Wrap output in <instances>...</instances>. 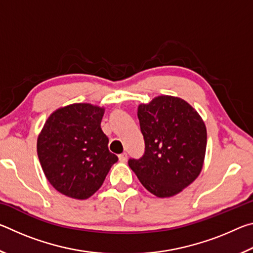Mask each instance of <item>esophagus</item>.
<instances>
[{"instance_id": "esophagus-1", "label": "esophagus", "mask_w": 253, "mask_h": 253, "mask_svg": "<svg viewBox=\"0 0 253 253\" xmlns=\"http://www.w3.org/2000/svg\"><path fill=\"white\" fill-rule=\"evenodd\" d=\"M118 158L121 162H126L127 161V153H122L121 155L118 156Z\"/></svg>"}]
</instances>
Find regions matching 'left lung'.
<instances>
[{"instance_id":"8db88e82","label":"left lung","mask_w":253,"mask_h":253,"mask_svg":"<svg viewBox=\"0 0 253 253\" xmlns=\"http://www.w3.org/2000/svg\"><path fill=\"white\" fill-rule=\"evenodd\" d=\"M137 116L145 140L144 155L128 165L143 186L158 198L181 192L199 176L207 149V127L181 98L160 96L139 105Z\"/></svg>"}]
</instances>
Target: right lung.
<instances>
[{
	"label": "right lung",
	"mask_w": 253,
	"mask_h": 253,
	"mask_svg": "<svg viewBox=\"0 0 253 253\" xmlns=\"http://www.w3.org/2000/svg\"><path fill=\"white\" fill-rule=\"evenodd\" d=\"M104 108L75 104L55 110L38 138V156L45 177L63 195L90 198L118 161L101 130Z\"/></svg>",
	"instance_id": "add662e5"
}]
</instances>
